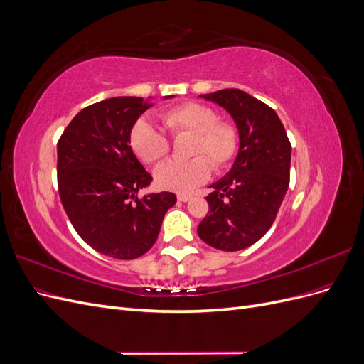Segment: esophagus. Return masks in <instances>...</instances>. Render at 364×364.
Returning <instances> with one entry per match:
<instances>
[{
  "label": "esophagus",
  "mask_w": 364,
  "mask_h": 364,
  "mask_svg": "<svg viewBox=\"0 0 364 364\" xmlns=\"http://www.w3.org/2000/svg\"><path fill=\"white\" fill-rule=\"evenodd\" d=\"M191 199L190 194H178V200L179 202H188Z\"/></svg>",
  "instance_id": "34e87169"
}]
</instances>
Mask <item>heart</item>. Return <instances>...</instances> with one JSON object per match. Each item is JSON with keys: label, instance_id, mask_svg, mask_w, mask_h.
<instances>
[{"label": "heart", "instance_id": "1", "mask_svg": "<svg viewBox=\"0 0 364 364\" xmlns=\"http://www.w3.org/2000/svg\"><path fill=\"white\" fill-rule=\"evenodd\" d=\"M165 127L173 136L191 135L188 149L190 161H167L155 170V182L162 190L190 193L206 182L214 170H223L232 162L238 151V132L218 121L214 109L200 103H183L162 114ZM130 146L136 156L153 164L167 156L170 141L149 119L141 118L130 130Z\"/></svg>", "mask_w": 364, "mask_h": 364}]
</instances>
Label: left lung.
<instances>
[{"instance_id":"left-lung-1","label":"left lung","mask_w":364,"mask_h":364,"mask_svg":"<svg viewBox=\"0 0 364 364\" xmlns=\"http://www.w3.org/2000/svg\"><path fill=\"white\" fill-rule=\"evenodd\" d=\"M234 118L240 147L232 168L206 196L209 211L197 234L218 250L252 246L277 218L290 183L291 144L270 106L241 90L203 94Z\"/></svg>"}]
</instances>
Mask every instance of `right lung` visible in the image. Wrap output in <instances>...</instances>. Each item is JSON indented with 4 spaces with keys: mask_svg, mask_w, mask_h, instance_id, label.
<instances>
[{
    "mask_svg": "<svg viewBox=\"0 0 364 364\" xmlns=\"http://www.w3.org/2000/svg\"><path fill=\"white\" fill-rule=\"evenodd\" d=\"M149 100L112 97L87 106L58 142L65 213L85 243L117 259L144 255L155 245L165 213L178 200L167 191L138 197L151 176L130 147V130L151 106Z\"/></svg>",
    "mask_w": 364,
    "mask_h": 364,
    "instance_id": "add662e5",
    "label": "right lung"
}]
</instances>
